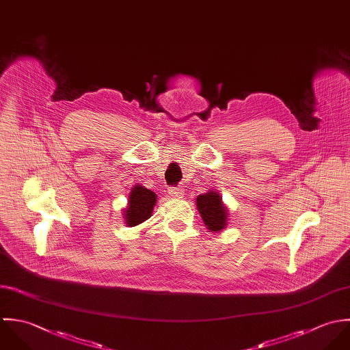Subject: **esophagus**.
Returning <instances> with one entry per match:
<instances>
[{"instance_id":"esophagus-1","label":"esophagus","mask_w":350,"mask_h":350,"mask_svg":"<svg viewBox=\"0 0 350 350\" xmlns=\"http://www.w3.org/2000/svg\"><path fill=\"white\" fill-rule=\"evenodd\" d=\"M169 195L174 199H183L184 198V189L181 188H170L169 189Z\"/></svg>"}]
</instances>
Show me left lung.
<instances>
[{"label": "left lung", "instance_id": "left-lung-1", "mask_svg": "<svg viewBox=\"0 0 350 350\" xmlns=\"http://www.w3.org/2000/svg\"><path fill=\"white\" fill-rule=\"evenodd\" d=\"M196 206L208 231L220 232L227 227L228 210L219 192L211 189L207 193L199 195L196 198Z\"/></svg>", "mask_w": 350, "mask_h": 350}]
</instances>
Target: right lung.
Here are the masks:
<instances>
[{
    "instance_id": "1",
    "label": "right lung",
    "mask_w": 350,
    "mask_h": 350,
    "mask_svg": "<svg viewBox=\"0 0 350 350\" xmlns=\"http://www.w3.org/2000/svg\"><path fill=\"white\" fill-rule=\"evenodd\" d=\"M155 192L147 189L146 187L135 184L129 193V200L126 208H123L124 224L129 227H135L144 220H147L157 204Z\"/></svg>"
}]
</instances>
